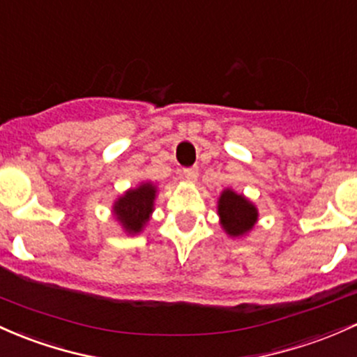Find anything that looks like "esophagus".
Masks as SVG:
<instances>
[{"mask_svg":"<svg viewBox=\"0 0 357 357\" xmlns=\"http://www.w3.org/2000/svg\"><path fill=\"white\" fill-rule=\"evenodd\" d=\"M181 176L186 179V181L195 183L198 178V167H186V169L181 171Z\"/></svg>","mask_w":357,"mask_h":357,"instance_id":"34e87169","label":"esophagus"}]
</instances>
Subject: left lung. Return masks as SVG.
<instances>
[{"label": "left lung", "mask_w": 357, "mask_h": 357, "mask_svg": "<svg viewBox=\"0 0 357 357\" xmlns=\"http://www.w3.org/2000/svg\"><path fill=\"white\" fill-rule=\"evenodd\" d=\"M217 208L223 230L230 237L245 236L252 230L259 217L256 205L250 203L244 195H237L230 188L222 191Z\"/></svg>", "instance_id": "left-lung-1"}]
</instances>
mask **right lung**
Instances as JSON below:
<instances>
[{"label": "right lung", "instance_id": "obj_1", "mask_svg": "<svg viewBox=\"0 0 357 357\" xmlns=\"http://www.w3.org/2000/svg\"><path fill=\"white\" fill-rule=\"evenodd\" d=\"M158 188L152 183H140L137 188L125 191L113 203V215L121 223L123 230L130 236L142 232L146 223L154 211V199Z\"/></svg>", "mask_w": 357, "mask_h": 357}]
</instances>
